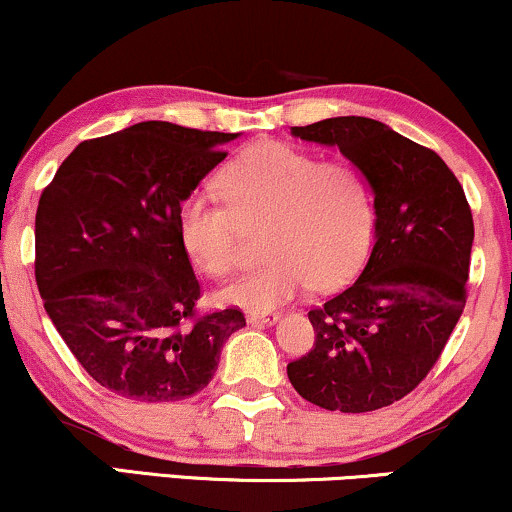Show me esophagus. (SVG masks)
Here are the masks:
<instances>
[{
	"label": "esophagus",
	"instance_id": "1",
	"mask_svg": "<svg viewBox=\"0 0 512 512\" xmlns=\"http://www.w3.org/2000/svg\"><path fill=\"white\" fill-rule=\"evenodd\" d=\"M246 321H249L251 326H273V323L280 321V314H249Z\"/></svg>",
	"mask_w": 512,
	"mask_h": 512
}]
</instances>
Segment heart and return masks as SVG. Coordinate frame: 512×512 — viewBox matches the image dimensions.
Returning <instances> with one entry per match:
<instances>
[{"label":"heart","mask_w":512,"mask_h":512,"mask_svg":"<svg viewBox=\"0 0 512 512\" xmlns=\"http://www.w3.org/2000/svg\"><path fill=\"white\" fill-rule=\"evenodd\" d=\"M215 186L222 203L191 196L179 206V244L191 266L210 278L230 275L242 261V232L261 227V256L268 258L222 287V304L258 314L309 287L338 290L369 254L376 208L357 167L263 141L234 155Z\"/></svg>","instance_id":"b5f03b06"}]
</instances>
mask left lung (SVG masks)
<instances>
[{
  "label": "left lung",
  "mask_w": 512,
  "mask_h": 512,
  "mask_svg": "<svg viewBox=\"0 0 512 512\" xmlns=\"http://www.w3.org/2000/svg\"><path fill=\"white\" fill-rule=\"evenodd\" d=\"M338 146L364 174L376 208L374 249L354 285L309 311L316 342L287 364L304 400L330 412H374L434 369L467 302L472 210L431 148L366 117L292 126Z\"/></svg>",
  "instance_id": "left-lung-1"
}]
</instances>
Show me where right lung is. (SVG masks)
<instances>
[{"label": "right lung", "instance_id": "add662e5", "mask_svg": "<svg viewBox=\"0 0 512 512\" xmlns=\"http://www.w3.org/2000/svg\"><path fill=\"white\" fill-rule=\"evenodd\" d=\"M239 134L141 122L78 143L35 213V282L50 321L102 388L141 402L203 390L239 309L196 314L179 206Z\"/></svg>", "mask_w": 512, "mask_h": 512}]
</instances>
